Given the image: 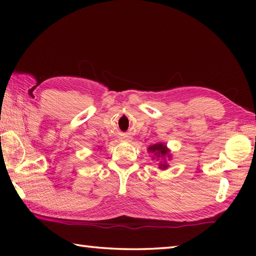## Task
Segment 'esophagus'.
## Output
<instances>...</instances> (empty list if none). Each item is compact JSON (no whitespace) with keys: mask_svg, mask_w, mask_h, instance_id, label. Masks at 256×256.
Instances as JSON below:
<instances>
[{"mask_svg":"<svg viewBox=\"0 0 256 256\" xmlns=\"http://www.w3.org/2000/svg\"><path fill=\"white\" fill-rule=\"evenodd\" d=\"M125 141H130V140H128V138H125Z\"/></svg>","mask_w":256,"mask_h":256,"instance_id":"34e87169","label":"esophagus"}]
</instances>
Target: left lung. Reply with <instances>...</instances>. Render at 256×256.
<instances>
[{
  "label": "left lung",
  "mask_w": 256,
  "mask_h": 256,
  "mask_svg": "<svg viewBox=\"0 0 256 256\" xmlns=\"http://www.w3.org/2000/svg\"><path fill=\"white\" fill-rule=\"evenodd\" d=\"M148 152L154 154V158L158 162L159 160V170H167L168 166V160L172 159L170 150L167 148V146L164 144V142H158V144H151L148 146Z\"/></svg>",
  "instance_id": "left-lung-1"
}]
</instances>
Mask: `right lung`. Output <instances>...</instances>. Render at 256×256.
I'll list each match as a JSON object with an SVG mask.
<instances>
[{
  "instance_id": "1",
  "label": "right lung",
  "mask_w": 256,
  "mask_h": 256,
  "mask_svg": "<svg viewBox=\"0 0 256 256\" xmlns=\"http://www.w3.org/2000/svg\"><path fill=\"white\" fill-rule=\"evenodd\" d=\"M98 149H99V148H98Z\"/></svg>"
}]
</instances>
